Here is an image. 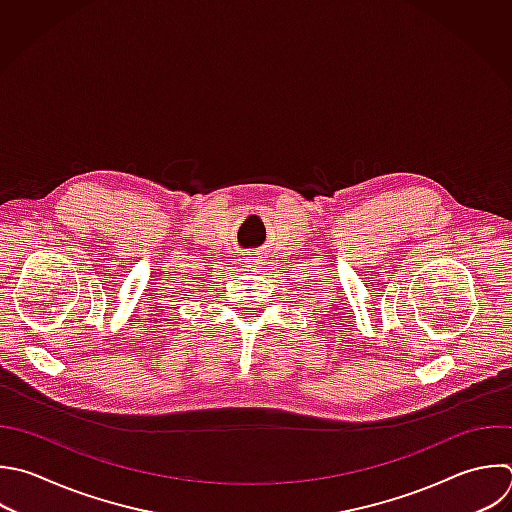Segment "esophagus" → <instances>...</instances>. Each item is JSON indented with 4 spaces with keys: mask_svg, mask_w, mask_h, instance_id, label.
I'll list each match as a JSON object with an SVG mask.
<instances>
[{
    "mask_svg": "<svg viewBox=\"0 0 512 512\" xmlns=\"http://www.w3.org/2000/svg\"><path fill=\"white\" fill-rule=\"evenodd\" d=\"M250 256H252V254H250ZM254 258H256V256H254Z\"/></svg>",
    "mask_w": 512,
    "mask_h": 512,
    "instance_id": "obj_1",
    "label": "esophagus"
}]
</instances>
